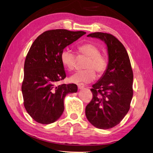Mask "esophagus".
Segmentation results:
<instances>
[{"label":"esophagus","instance_id":"1","mask_svg":"<svg viewBox=\"0 0 153 153\" xmlns=\"http://www.w3.org/2000/svg\"><path fill=\"white\" fill-rule=\"evenodd\" d=\"M78 88L79 89H82L84 88V84H78Z\"/></svg>","mask_w":153,"mask_h":153}]
</instances>
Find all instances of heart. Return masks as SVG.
Returning <instances> with one entry per match:
<instances>
[{
	"mask_svg": "<svg viewBox=\"0 0 153 153\" xmlns=\"http://www.w3.org/2000/svg\"><path fill=\"white\" fill-rule=\"evenodd\" d=\"M78 55L88 57L85 70L79 71L70 77V81L73 83H89L96 78V72L102 75L107 69L108 58L104 53H100L98 46L94 43L83 44L77 48ZM61 59L63 65L68 70L72 71L76 67V56L71 50H64L61 54Z\"/></svg>",
	"mask_w": 153,
	"mask_h": 153,
	"instance_id": "heart-1",
	"label": "heart"
}]
</instances>
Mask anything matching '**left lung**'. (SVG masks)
Wrapping results in <instances>:
<instances>
[{
	"label": "left lung",
	"mask_w": 153,
	"mask_h": 153,
	"mask_svg": "<svg viewBox=\"0 0 153 153\" xmlns=\"http://www.w3.org/2000/svg\"><path fill=\"white\" fill-rule=\"evenodd\" d=\"M88 37L99 38L107 45L108 64L100 80L92 85V99L85 115L93 126L110 129L120 123L130 108L133 94V73L127 51L115 37L94 32Z\"/></svg>",
	"instance_id": "1"
}]
</instances>
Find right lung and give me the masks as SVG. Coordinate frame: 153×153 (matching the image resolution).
<instances>
[{
  "mask_svg": "<svg viewBox=\"0 0 153 153\" xmlns=\"http://www.w3.org/2000/svg\"><path fill=\"white\" fill-rule=\"evenodd\" d=\"M85 34L84 31L50 30L31 45L25 61L22 91L27 112L36 122L48 124L56 121L63 113L66 94L76 92L75 84L57 85L66 76L61 54Z\"/></svg>",
  "mask_w": 153,
  "mask_h": 153,
  "instance_id": "obj_1",
  "label": "right lung"
}]
</instances>
